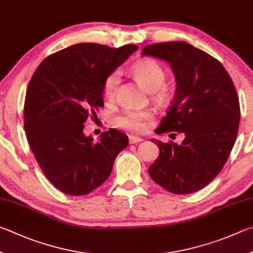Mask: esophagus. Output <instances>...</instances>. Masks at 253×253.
I'll use <instances>...</instances> for the list:
<instances>
[{
    "instance_id": "esophagus-1",
    "label": "esophagus",
    "mask_w": 253,
    "mask_h": 253,
    "mask_svg": "<svg viewBox=\"0 0 253 253\" xmlns=\"http://www.w3.org/2000/svg\"><path fill=\"white\" fill-rule=\"evenodd\" d=\"M140 141H142L140 137H137L134 135L129 136V144H138V142H140Z\"/></svg>"
}]
</instances>
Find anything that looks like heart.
<instances>
[{
	"label": "heart",
	"mask_w": 253,
	"mask_h": 253,
	"mask_svg": "<svg viewBox=\"0 0 253 253\" xmlns=\"http://www.w3.org/2000/svg\"><path fill=\"white\" fill-rule=\"evenodd\" d=\"M131 72L139 84L148 91H154L163 95V88L166 73L164 67L153 58H144L136 62L131 67ZM118 71H114L104 81L103 94L105 98H113L119 82ZM151 117V112L148 109L126 108L118 114L114 119L115 125L123 129L132 131H142L146 128V122Z\"/></svg>",
	"instance_id": "b5f03b06"
}]
</instances>
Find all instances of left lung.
<instances>
[{"label": "left lung", "mask_w": 253, "mask_h": 253, "mask_svg": "<svg viewBox=\"0 0 253 253\" xmlns=\"http://www.w3.org/2000/svg\"><path fill=\"white\" fill-rule=\"evenodd\" d=\"M141 55L170 64L176 93L158 134H185L180 145L151 139L159 156L148 168L151 179L176 195L203 189L221 171L235 145L240 105L226 68L186 42L150 44Z\"/></svg>", "instance_id": "8db88e82"}]
</instances>
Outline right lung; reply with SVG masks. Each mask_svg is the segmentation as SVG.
I'll return each instance as SVG.
<instances>
[{"label": "right lung", "mask_w": 253, "mask_h": 253, "mask_svg": "<svg viewBox=\"0 0 253 253\" xmlns=\"http://www.w3.org/2000/svg\"><path fill=\"white\" fill-rule=\"evenodd\" d=\"M138 49L94 43L72 45L36 68L26 90L24 128L41 169L66 195H88L109 177L128 137L111 128L98 141L84 134L88 116L102 107L106 77Z\"/></svg>", "instance_id": "obj_1"}]
</instances>
